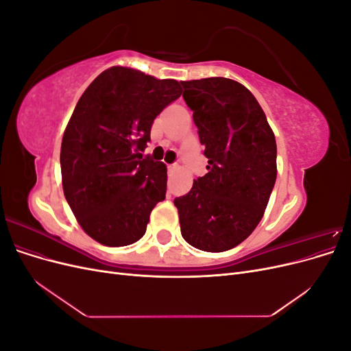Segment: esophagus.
<instances>
[{
	"mask_svg": "<svg viewBox=\"0 0 351 351\" xmlns=\"http://www.w3.org/2000/svg\"><path fill=\"white\" fill-rule=\"evenodd\" d=\"M178 168V165L177 164H169L168 165V169H169V171H173V169H177Z\"/></svg>",
	"mask_w": 351,
	"mask_h": 351,
	"instance_id": "obj_1",
	"label": "esophagus"
}]
</instances>
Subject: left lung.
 Masks as SVG:
<instances>
[{
    "label": "left lung",
    "instance_id": "8db88e82",
    "mask_svg": "<svg viewBox=\"0 0 351 351\" xmlns=\"http://www.w3.org/2000/svg\"><path fill=\"white\" fill-rule=\"evenodd\" d=\"M182 84L208 158V173L174 199L182 236L199 250L224 252L246 240L265 214L277 178V143L241 83L208 77Z\"/></svg>",
    "mask_w": 351,
    "mask_h": 351
}]
</instances>
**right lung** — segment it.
Instances as JSON below:
<instances>
[{
  "label": "right lung",
  "mask_w": 351,
  "mask_h": 351,
  "mask_svg": "<svg viewBox=\"0 0 351 351\" xmlns=\"http://www.w3.org/2000/svg\"><path fill=\"white\" fill-rule=\"evenodd\" d=\"M182 95L174 79L114 66L83 92L61 142V182L89 237L120 247L143 237L165 199L167 165L143 158L156 115Z\"/></svg>",
  "instance_id": "right-lung-1"
}]
</instances>
